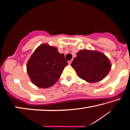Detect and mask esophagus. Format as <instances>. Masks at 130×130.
I'll return each instance as SVG.
<instances>
[{"label": "esophagus", "instance_id": "obj_1", "mask_svg": "<svg viewBox=\"0 0 130 130\" xmlns=\"http://www.w3.org/2000/svg\"><path fill=\"white\" fill-rule=\"evenodd\" d=\"M72 62V60H70V61H68V63H69V65H70V64H71Z\"/></svg>", "mask_w": 130, "mask_h": 130}]
</instances>
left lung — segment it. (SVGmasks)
<instances>
[{
  "label": "left lung",
  "instance_id": "left-lung-1",
  "mask_svg": "<svg viewBox=\"0 0 130 130\" xmlns=\"http://www.w3.org/2000/svg\"><path fill=\"white\" fill-rule=\"evenodd\" d=\"M71 66L81 79L88 82H99L110 71L111 63L106 56L98 51L80 50L76 54Z\"/></svg>",
  "mask_w": 130,
  "mask_h": 130
}]
</instances>
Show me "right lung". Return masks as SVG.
Returning a JSON list of instances; mask_svg holds the SVG:
<instances>
[{
  "mask_svg": "<svg viewBox=\"0 0 130 130\" xmlns=\"http://www.w3.org/2000/svg\"><path fill=\"white\" fill-rule=\"evenodd\" d=\"M68 63L56 47L42 44L35 50L27 64L31 80L37 86L47 88L55 84Z\"/></svg>",
  "mask_w": 130,
  "mask_h": 130,
  "instance_id": "obj_1",
  "label": "right lung"
}]
</instances>
